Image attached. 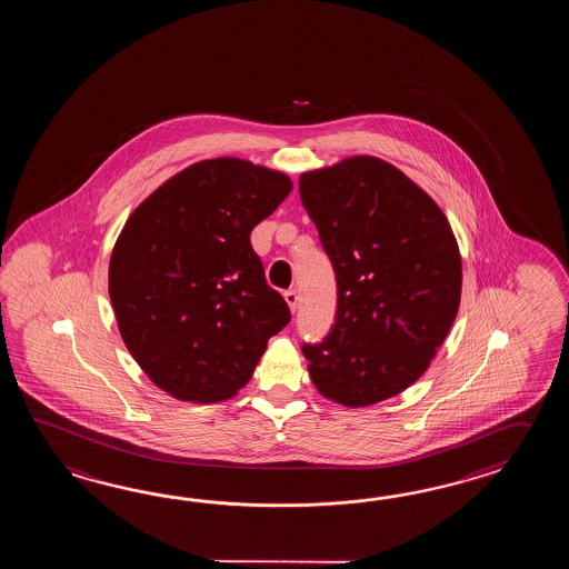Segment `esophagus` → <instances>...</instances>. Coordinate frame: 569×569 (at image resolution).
Segmentation results:
<instances>
[{
    "label": "esophagus",
    "mask_w": 569,
    "mask_h": 569,
    "mask_svg": "<svg viewBox=\"0 0 569 569\" xmlns=\"http://www.w3.org/2000/svg\"><path fill=\"white\" fill-rule=\"evenodd\" d=\"M284 301L289 305L290 311L295 313L297 311V307H299V292L295 289H289L284 292Z\"/></svg>",
    "instance_id": "1"
}]
</instances>
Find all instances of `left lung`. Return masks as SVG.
<instances>
[{
	"instance_id": "obj_1",
	"label": "left lung",
	"mask_w": 569,
	"mask_h": 569,
	"mask_svg": "<svg viewBox=\"0 0 569 569\" xmlns=\"http://www.w3.org/2000/svg\"><path fill=\"white\" fill-rule=\"evenodd\" d=\"M299 193L338 282L331 331L302 343L311 380L346 407L390 399L421 378L458 315L453 231L436 201L380 158L302 172Z\"/></svg>"
}]
</instances>
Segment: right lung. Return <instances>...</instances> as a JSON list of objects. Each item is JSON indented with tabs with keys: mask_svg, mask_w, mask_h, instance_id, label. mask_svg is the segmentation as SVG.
Returning <instances> with one entry per match:
<instances>
[{
	"mask_svg": "<svg viewBox=\"0 0 569 569\" xmlns=\"http://www.w3.org/2000/svg\"><path fill=\"white\" fill-rule=\"evenodd\" d=\"M290 189L287 174L248 160H201L126 221L109 262V297L126 348L172 397L230 399L289 323V305L268 287L250 233Z\"/></svg>",
	"mask_w": 569,
	"mask_h": 569,
	"instance_id": "obj_1",
	"label": "right lung"
}]
</instances>
